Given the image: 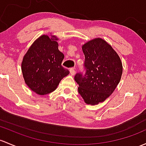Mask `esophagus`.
I'll return each instance as SVG.
<instances>
[{"label": "esophagus", "instance_id": "34e87169", "mask_svg": "<svg viewBox=\"0 0 146 146\" xmlns=\"http://www.w3.org/2000/svg\"><path fill=\"white\" fill-rule=\"evenodd\" d=\"M69 70H70V73L72 75V76L75 75V73H76V70H75V69L73 68H70L69 69Z\"/></svg>", "mask_w": 146, "mask_h": 146}]
</instances>
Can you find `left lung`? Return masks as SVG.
<instances>
[{"label":"left lung","mask_w":146,"mask_h":146,"mask_svg":"<svg viewBox=\"0 0 146 146\" xmlns=\"http://www.w3.org/2000/svg\"><path fill=\"white\" fill-rule=\"evenodd\" d=\"M82 49L85 73H77L74 79L86 104L95 105L114 92L122 76V62L117 52L101 38L89 41Z\"/></svg>","instance_id":"8db88e82"}]
</instances>
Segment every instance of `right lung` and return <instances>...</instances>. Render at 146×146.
I'll return each instance as SVG.
<instances>
[{"label":"right lung","instance_id":"add662e5","mask_svg":"<svg viewBox=\"0 0 146 146\" xmlns=\"http://www.w3.org/2000/svg\"><path fill=\"white\" fill-rule=\"evenodd\" d=\"M58 38L43 35L32 44L24 56L21 70L26 84L32 91L45 95L54 91L69 74L61 66L64 55L58 49Z\"/></svg>","mask_w":146,"mask_h":146}]
</instances>
